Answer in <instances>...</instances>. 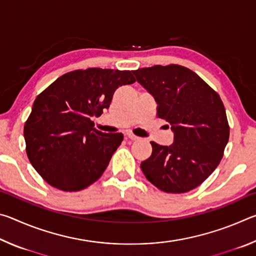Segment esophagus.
Returning <instances> with one entry per match:
<instances>
[{"label":"esophagus","instance_id":"obj_1","mask_svg":"<svg viewBox=\"0 0 256 256\" xmlns=\"http://www.w3.org/2000/svg\"><path fill=\"white\" fill-rule=\"evenodd\" d=\"M126 136L130 138V140H133V141H136V140H138V136H134V134L131 133V132H128L126 133Z\"/></svg>","mask_w":256,"mask_h":256}]
</instances>
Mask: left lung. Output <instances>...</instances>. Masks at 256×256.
I'll list each match as a JSON object with an SVG mask.
<instances>
[{
	"label": "left lung",
	"instance_id": "obj_1",
	"mask_svg": "<svg viewBox=\"0 0 256 256\" xmlns=\"http://www.w3.org/2000/svg\"><path fill=\"white\" fill-rule=\"evenodd\" d=\"M133 74L154 96L158 118L174 132L170 146L151 142L152 154L141 162L144 176L166 193L198 188L219 164L229 140L220 96L196 73L177 64L138 68Z\"/></svg>",
	"mask_w": 256,
	"mask_h": 256
}]
</instances>
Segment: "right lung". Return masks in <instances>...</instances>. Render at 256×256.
<instances>
[{
	"instance_id": "right-lung-1",
	"label": "right lung",
	"mask_w": 256,
	"mask_h": 256,
	"mask_svg": "<svg viewBox=\"0 0 256 256\" xmlns=\"http://www.w3.org/2000/svg\"><path fill=\"white\" fill-rule=\"evenodd\" d=\"M134 82L131 71L90 68L66 73L38 94L24 136L29 162L47 183L74 192L102 175L123 134L98 131L92 118L110 107L118 86Z\"/></svg>"
}]
</instances>
